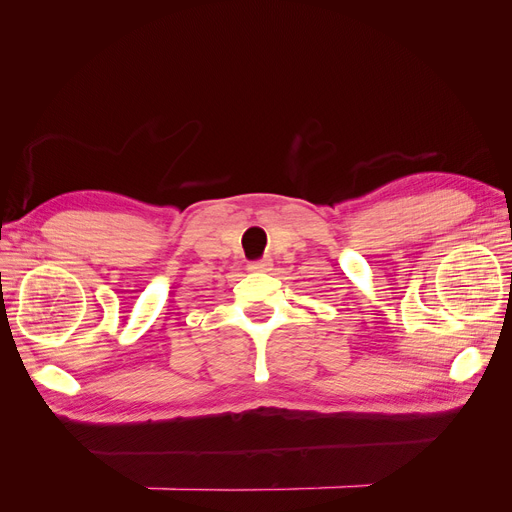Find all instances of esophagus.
Segmentation results:
<instances>
[{
  "instance_id": "obj_1",
  "label": "esophagus",
  "mask_w": 512,
  "mask_h": 512,
  "mask_svg": "<svg viewBox=\"0 0 512 512\" xmlns=\"http://www.w3.org/2000/svg\"><path fill=\"white\" fill-rule=\"evenodd\" d=\"M247 269H250V271H271V260L265 258V260H258V262H250Z\"/></svg>"
}]
</instances>
